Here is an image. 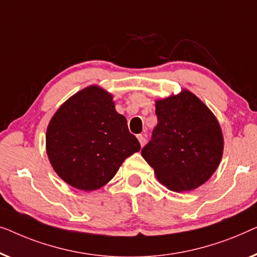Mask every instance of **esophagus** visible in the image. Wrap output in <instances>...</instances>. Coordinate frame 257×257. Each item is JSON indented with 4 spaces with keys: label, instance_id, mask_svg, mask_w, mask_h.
<instances>
[{
    "label": "esophagus",
    "instance_id": "1",
    "mask_svg": "<svg viewBox=\"0 0 257 257\" xmlns=\"http://www.w3.org/2000/svg\"><path fill=\"white\" fill-rule=\"evenodd\" d=\"M137 139H139L141 146L144 147V144H146V142H147L146 135H144V134H140V135H137Z\"/></svg>",
    "mask_w": 257,
    "mask_h": 257
}]
</instances>
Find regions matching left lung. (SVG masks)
I'll return each mask as SVG.
<instances>
[{
    "mask_svg": "<svg viewBox=\"0 0 257 257\" xmlns=\"http://www.w3.org/2000/svg\"><path fill=\"white\" fill-rule=\"evenodd\" d=\"M157 125L142 156L157 179L175 192L202 185L218 169L223 137L218 120L193 93L156 101Z\"/></svg>",
    "mask_w": 257,
    "mask_h": 257,
    "instance_id": "left-lung-1",
    "label": "left lung"
}]
</instances>
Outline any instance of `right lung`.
Returning a JSON list of instances; mask_svg holds the SVG:
<instances>
[{
    "instance_id": "right-lung-1",
    "label": "right lung",
    "mask_w": 257,
    "mask_h": 257,
    "mask_svg": "<svg viewBox=\"0 0 257 257\" xmlns=\"http://www.w3.org/2000/svg\"><path fill=\"white\" fill-rule=\"evenodd\" d=\"M111 94L89 86L71 96L46 130V153L57 175L68 185L93 191L106 185L124 160L140 151Z\"/></svg>"
}]
</instances>
